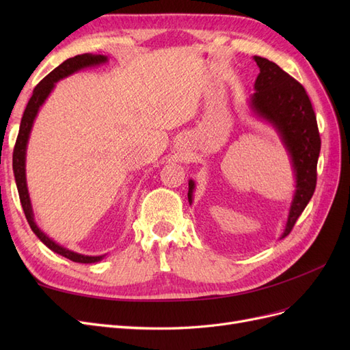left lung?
<instances>
[{"label": "left lung", "mask_w": 350, "mask_h": 350, "mask_svg": "<svg viewBox=\"0 0 350 350\" xmlns=\"http://www.w3.org/2000/svg\"><path fill=\"white\" fill-rule=\"evenodd\" d=\"M260 74L254 84L250 105L258 118L270 122L278 130L291 156L296 189L282 238L291 234L315 191L317 162L321 139L311 100L299 81L291 77L273 61L254 57ZM194 183L188 181V201H193Z\"/></svg>", "instance_id": "1"}]
</instances>
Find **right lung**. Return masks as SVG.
I'll return each instance as SVG.
<instances>
[{"mask_svg":"<svg viewBox=\"0 0 350 350\" xmlns=\"http://www.w3.org/2000/svg\"><path fill=\"white\" fill-rule=\"evenodd\" d=\"M108 58L105 55H92V54H81V55H76L72 58H68L67 61L59 64L55 70H52L48 76L42 80L38 86L33 90V94L27 102V107L25 109L22 122H20V130H18V135L16 140V146H14V152H13V171H14V178H16V184H17V189H18V197H20V203H22L25 216L29 221L30 229L35 232V235L45 243V245L52 250L54 252L59 254V256L66 257L74 262H96L100 261L105 256H98V257H92V256H83V254H77L74 251H70L64 247L58 245L55 241H52L49 237H46L44 232H42L36 221H35V215L33 210H31V203H30V197H29V191H27V184H26V147H27V142H29V135L31 131V125H33V121L36 118V115L39 112V108L44 105V102L46 100V98L49 96V93L52 92V89L55 88V83L61 79H64L70 74L76 72L81 68L86 67H92V66H99L107 62Z\"/></svg>","mask_w":350,"mask_h":350,"instance_id":"1","label":"right lung"}]
</instances>
